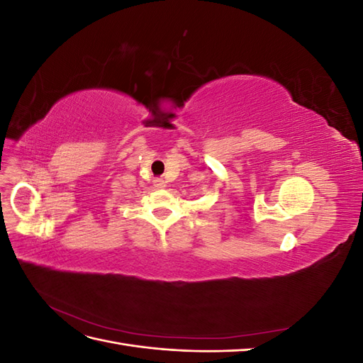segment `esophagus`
Instances as JSON below:
<instances>
[{
  "mask_svg": "<svg viewBox=\"0 0 363 363\" xmlns=\"http://www.w3.org/2000/svg\"><path fill=\"white\" fill-rule=\"evenodd\" d=\"M155 186H156V188L162 189V188H164V186H167V182H164L163 179H156L155 180Z\"/></svg>",
  "mask_w": 363,
  "mask_h": 363,
  "instance_id": "obj_1",
  "label": "esophagus"
}]
</instances>
